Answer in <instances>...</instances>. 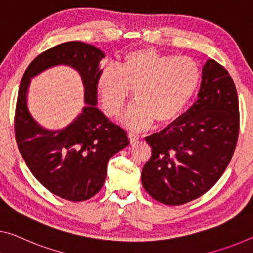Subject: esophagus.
Here are the masks:
<instances>
[{
  "label": "esophagus",
  "instance_id": "obj_1",
  "mask_svg": "<svg viewBox=\"0 0 253 253\" xmlns=\"http://www.w3.org/2000/svg\"><path fill=\"white\" fill-rule=\"evenodd\" d=\"M127 135H129V139H130L131 142H137L138 140L140 139L139 134L133 133V132H129V133H127Z\"/></svg>",
  "mask_w": 253,
  "mask_h": 253
}]
</instances>
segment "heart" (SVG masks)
I'll use <instances>...</instances> for the list:
<instances>
[{
  "label": "heart",
  "mask_w": 253,
  "mask_h": 253,
  "mask_svg": "<svg viewBox=\"0 0 253 253\" xmlns=\"http://www.w3.org/2000/svg\"><path fill=\"white\" fill-rule=\"evenodd\" d=\"M199 65L185 56L138 48L124 54L118 63L106 64L96 78V90L108 115L121 112L134 88V102L124 111L122 122L132 130L175 120L199 86Z\"/></svg>",
  "instance_id": "b5f03b06"
}]
</instances>
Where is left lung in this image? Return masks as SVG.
Here are the masks:
<instances>
[{
  "mask_svg": "<svg viewBox=\"0 0 253 253\" xmlns=\"http://www.w3.org/2000/svg\"><path fill=\"white\" fill-rule=\"evenodd\" d=\"M239 122L234 81L220 64L208 60L192 106L164 130L146 137L153 148L141 173L146 191L170 206L203 196L230 164Z\"/></svg>",
  "mask_w": 253,
  "mask_h": 253,
  "instance_id": "8db88e82",
  "label": "left lung"
}]
</instances>
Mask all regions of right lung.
I'll list each match as a JSON object with an SVG mask.
<instances>
[{"label":"right lung","mask_w":253,"mask_h":253,"mask_svg":"<svg viewBox=\"0 0 253 253\" xmlns=\"http://www.w3.org/2000/svg\"><path fill=\"white\" fill-rule=\"evenodd\" d=\"M105 53L83 42H68L45 50L23 73L15 110V138L30 172L56 196L84 201L99 191L111 157L129 146L124 129L97 107L96 78ZM65 65L80 73L84 84L81 113L67 127L49 130L41 126L28 108V88L33 77Z\"/></svg>","instance_id":"1"}]
</instances>
